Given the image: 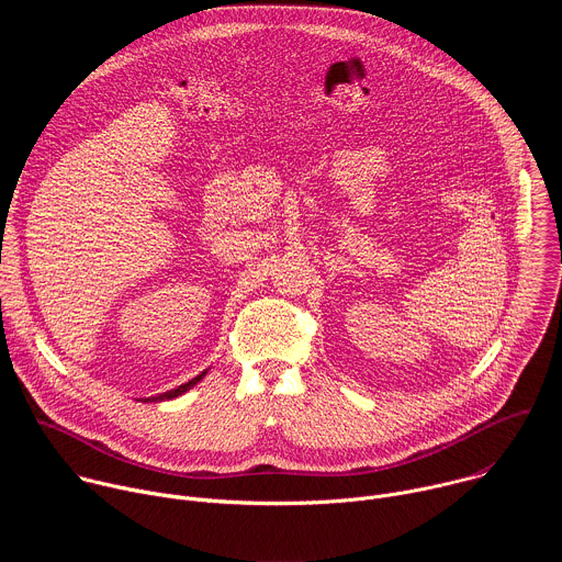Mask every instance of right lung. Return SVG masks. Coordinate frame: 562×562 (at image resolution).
Listing matches in <instances>:
<instances>
[{
  "mask_svg": "<svg viewBox=\"0 0 562 562\" xmlns=\"http://www.w3.org/2000/svg\"><path fill=\"white\" fill-rule=\"evenodd\" d=\"M206 375V371H202L200 375H195L193 380H189V382H184V384H180L178 389H171V391H167V393H159V395H153V397H144V403H162V400H173V397H178V395H182L184 391H189V389H193L202 378Z\"/></svg>",
  "mask_w": 562,
  "mask_h": 562,
  "instance_id": "right-lung-1",
  "label": "right lung"
}]
</instances>
